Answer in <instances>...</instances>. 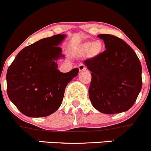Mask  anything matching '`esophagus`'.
<instances>
[{
  "label": "esophagus",
  "mask_w": 151,
  "mask_h": 151,
  "mask_svg": "<svg viewBox=\"0 0 151 151\" xmlns=\"http://www.w3.org/2000/svg\"><path fill=\"white\" fill-rule=\"evenodd\" d=\"M79 68V70L80 71V72H82V71H84L87 69V67H86V66L84 65V64H80V65L78 67Z\"/></svg>",
  "instance_id": "34e87169"
}]
</instances>
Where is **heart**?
Here are the masks:
<instances>
[{
    "label": "heart",
    "instance_id": "b5f03b06",
    "mask_svg": "<svg viewBox=\"0 0 151 151\" xmlns=\"http://www.w3.org/2000/svg\"><path fill=\"white\" fill-rule=\"evenodd\" d=\"M102 43L100 41H93V42L85 43L83 46V50L86 51L90 49V51L92 54H97L102 50Z\"/></svg>",
    "mask_w": 151,
    "mask_h": 151
}]
</instances>
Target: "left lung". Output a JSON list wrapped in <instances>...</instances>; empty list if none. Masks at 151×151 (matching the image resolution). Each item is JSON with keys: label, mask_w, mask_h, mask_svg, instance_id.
<instances>
[{"label": "left lung", "mask_w": 151, "mask_h": 151, "mask_svg": "<svg viewBox=\"0 0 151 151\" xmlns=\"http://www.w3.org/2000/svg\"><path fill=\"white\" fill-rule=\"evenodd\" d=\"M97 36L104 41L105 51L84 62L92 72L89 100L102 113L125 112L141 90V64L133 49L120 38L110 34Z\"/></svg>", "instance_id": "left-lung-1"}]
</instances>
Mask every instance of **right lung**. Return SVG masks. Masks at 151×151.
<instances>
[{"label": "right lung", "mask_w": 151, "mask_h": 151, "mask_svg": "<svg viewBox=\"0 0 151 151\" xmlns=\"http://www.w3.org/2000/svg\"><path fill=\"white\" fill-rule=\"evenodd\" d=\"M67 35L57 34L22 49L8 67L7 94L20 112L31 117L50 115L59 108L66 87L78 68L67 73L58 69L64 59L59 45Z\"/></svg>", "instance_id": "right-lung-1"}]
</instances>
